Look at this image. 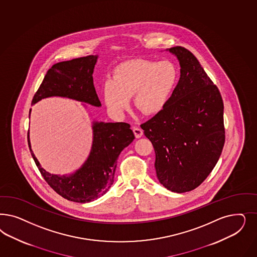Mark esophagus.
Returning <instances> with one entry per match:
<instances>
[{
    "label": "esophagus",
    "mask_w": 257,
    "mask_h": 257,
    "mask_svg": "<svg viewBox=\"0 0 257 257\" xmlns=\"http://www.w3.org/2000/svg\"><path fill=\"white\" fill-rule=\"evenodd\" d=\"M133 133H134V135H135V137L136 138H140L143 136V130L140 128V127H137V126H135V127H133Z\"/></svg>",
    "instance_id": "34e87169"
}]
</instances>
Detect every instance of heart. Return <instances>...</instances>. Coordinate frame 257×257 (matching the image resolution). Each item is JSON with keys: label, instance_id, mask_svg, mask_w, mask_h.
I'll return each instance as SVG.
<instances>
[{"label": "heart", "instance_id": "heart-1", "mask_svg": "<svg viewBox=\"0 0 257 257\" xmlns=\"http://www.w3.org/2000/svg\"><path fill=\"white\" fill-rule=\"evenodd\" d=\"M179 72L171 61L133 59L116 67L104 85V99L110 110L120 113L134 96L136 108L146 115L159 112L170 98Z\"/></svg>", "mask_w": 257, "mask_h": 257}]
</instances>
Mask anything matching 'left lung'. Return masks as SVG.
I'll return each instance as SVG.
<instances>
[{
	"mask_svg": "<svg viewBox=\"0 0 257 257\" xmlns=\"http://www.w3.org/2000/svg\"><path fill=\"white\" fill-rule=\"evenodd\" d=\"M169 51L180 61V80L166 106L141 127L154 148L159 181L168 190L184 193L204 182L220 157L223 100L190 51Z\"/></svg>",
	"mask_w": 257,
	"mask_h": 257,
	"instance_id": "1",
	"label": "left lung"
}]
</instances>
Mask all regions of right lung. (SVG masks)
Wrapping results in <instances>:
<instances>
[{
  "label": "right lung",
  "mask_w": 257,
  "mask_h": 257,
  "mask_svg": "<svg viewBox=\"0 0 257 257\" xmlns=\"http://www.w3.org/2000/svg\"><path fill=\"white\" fill-rule=\"evenodd\" d=\"M96 59L91 55L54 64L36 91L32 105L45 97L63 96L101 106L92 79ZM92 128L91 154L84 166L69 177L50 174L42 168L31 149L28 130L29 149L43 179L59 196L71 201L85 203L103 196L113 182L117 158L135 138L131 124L124 122H95Z\"/></svg>",
  "instance_id": "add662e5"
}]
</instances>
